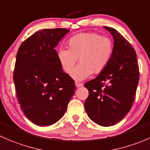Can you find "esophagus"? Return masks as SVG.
Listing matches in <instances>:
<instances>
[{"label": "esophagus", "mask_w": 150, "mask_h": 150, "mask_svg": "<svg viewBox=\"0 0 150 150\" xmlns=\"http://www.w3.org/2000/svg\"><path fill=\"white\" fill-rule=\"evenodd\" d=\"M75 84L76 87H81V86H83V84H81V83H79V82H76Z\"/></svg>", "instance_id": "1"}]
</instances>
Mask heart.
<instances>
[{"instance_id":"obj_1","label":"heart","mask_w":150,"mask_h":150,"mask_svg":"<svg viewBox=\"0 0 150 150\" xmlns=\"http://www.w3.org/2000/svg\"><path fill=\"white\" fill-rule=\"evenodd\" d=\"M69 48H60L57 56L63 70L68 74L72 73L77 61L80 62L73 72L76 80L88 78L92 73L103 72L114 52V42L110 38L97 32H81L68 40Z\"/></svg>"}]
</instances>
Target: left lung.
Returning a JSON list of instances; mask_svg holds the SVG:
<instances>
[{
    "label": "left lung",
    "instance_id": "1",
    "mask_svg": "<svg viewBox=\"0 0 150 150\" xmlns=\"http://www.w3.org/2000/svg\"><path fill=\"white\" fill-rule=\"evenodd\" d=\"M104 28L113 36V55L106 69L84 84L89 91L84 108L92 121L110 126L121 121L132 108L139 69L132 44L115 29Z\"/></svg>",
    "mask_w": 150,
    "mask_h": 150
}]
</instances>
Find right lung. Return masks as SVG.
Instances as JSON below:
<instances>
[{"label":"right lung","mask_w":150,"mask_h":150,"mask_svg":"<svg viewBox=\"0 0 150 150\" xmlns=\"http://www.w3.org/2000/svg\"><path fill=\"white\" fill-rule=\"evenodd\" d=\"M68 29H45L25 40L18 48L13 71L16 97L30 121L47 126L59 121L76 89L63 71L55 47Z\"/></svg>","instance_id":"1"}]
</instances>
